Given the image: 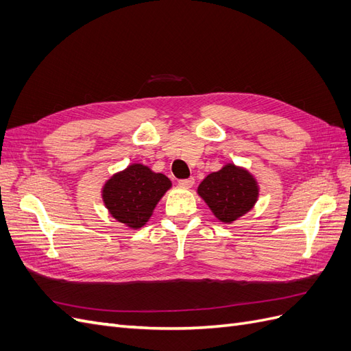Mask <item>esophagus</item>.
Here are the masks:
<instances>
[{
	"mask_svg": "<svg viewBox=\"0 0 351 351\" xmlns=\"http://www.w3.org/2000/svg\"><path fill=\"white\" fill-rule=\"evenodd\" d=\"M178 184H180V186H182V187H184V189H190V187H193V184H195V178L180 180V182H178Z\"/></svg>",
	"mask_w": 351,
	"mask_h": 351,
	"instance_id": "esophagus-1",
	"label": "esophagus"
}]
</instances>
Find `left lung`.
Listing matches in <instances>:
<instances>
[{
    "instance_id": "left-lung-1",
    "label": "left lung",
    "mask_w": 351,
    "mask_h": 351,
    "mask_svg": "<svg viewBox=\"0 0 351 351\" xmlns=\"http://www.w3.org/2000/svg\"><path fill=\"white\" fill-rule=\"evenodd\" d=\"M259 192L256 177L232 162L206 176L197 187V195L222 224H232L250 212L256 205Z\"/></svg>"
}]
</instances>
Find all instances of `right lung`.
<instances>
[{
  "mask_svg": "<svg viewBox=\"0 0 351 351\" xmlns=\"http://www.w3.org/2000/svg\"><path fill=\"white\" fill-rule=\"evenodd\" d=\"M173 183L141 162L114 173L101 189V197L110 215L130 230H139L151 219L158 202Z\"/></svg>",
  "mask_w": 351,
  "mask_h": 351,
  "instance_id": "right-lung-1",
  "label": "right lung"
}]
</instances>
